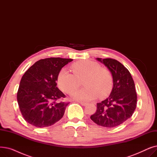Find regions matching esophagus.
Listing matches in <instances>:
<instances>
[{"label": "esophagus", "mask_w": 157, "mask_h": 157, "mask_svg": "<svg viewBox=\"0 0 157 157\" xmlns=\"http://www.w3.org/2000/svg\"><path fill=\"white\" fill-rule=\"evenodd\" d=\"M79 103H80L82 105H83V106H85V105H86L87 104H88V103L87 102H81V101H79L78 102Z\"/></svg>", "instance_id": "obj_1"}]
</instances>
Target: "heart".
<instances>
[{"label":"heart","instance_id":"obj_1","mask_svg":"<svg viewBox=\"0 0 157 157\" xmlns=\"http://www.w3.org/2000/svg\"><path fill=\"white\" fill-rule=\"evenodd\" d=\"M73 74L67 69H62L57 77V83L60 88L66 94H70L77 89L79 81L84 88L77 90L72 94L73 98L78 101H88L95 99L100 95L101 98L108 96L113 87V78L110 72L100 67L98 63L83 60L71 65Z\"/></svg>","mask_w":157,"mask_h":157}]
</instances>
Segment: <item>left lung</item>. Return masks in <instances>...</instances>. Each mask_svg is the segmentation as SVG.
Here are the masks:
<instances>
[{
  "label": "left lung",
  "mask_w": 157,
  "mask_h": 157,
  "mask_svg": "<svg viewBox=\"0 0 157 157\" xmlns=\"http://www.w3.org/2000/svg\"><path fill=\"white\" fill-rule=\"evenodd\" d=\"M111 72L113 87L109 96L97 104V111L90 118L98 125L117 127L130 118L136 108L134 81L128 70L117 60L97 58Z\"/></svg>",
  "instance_id": "obj_1"
}]
</instances>
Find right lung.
<instances>
[{
	"mask_svg": "<svg viewBox=\"0 0 157 157\" xmlns=\"http://www.w3.org/2000/svg\"><path fill=\"white\" fill-rule=\"evenodd\" d=\"M71 59L48 58L36 62L23 74L17 93L22 116L36 127L51 126L63 116L69 102H58L65 95L56 86L57 77Z\"/></svg>",
	"mask_w": 157,
	"mask_h": 157,
	"instance_id": "add662e5",
	"label": "right lung"
}]
</instances>
